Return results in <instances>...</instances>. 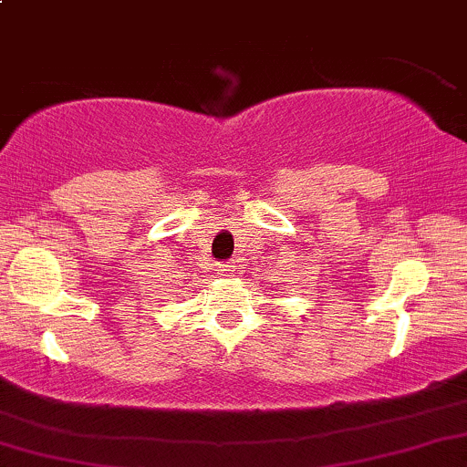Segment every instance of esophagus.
Wrapping results in <instances>:
<instances>
[{"mask_svg": "<svg viewBox=\"0 0 467 467\" xmlns=\"http://www.w3.org/2000/svg\"><path fill=\"white\" fill-rule=\"evenodd\" d=\"M234 272V263L233 261H223L217 263V274L219 276H228V274Z\"/></svg>", "mask_w": 467, "mask_h": 467, "instance_id": "34e87169", "label": "esophagus"}]
</instances>
